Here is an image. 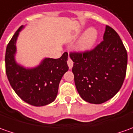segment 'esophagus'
<instances>
[{
    "mask_svg": "<svg viewBox=\"0 0 133 133\" xmlns=\"http://www.w3.org/2000/svg\"><path fill=\"white\" fill-rule=\"evenodd\" d=\"M67 63H68V67H69V68H70V69L73 68V66H74V62H73V60L70 59V57L68 58V61H67Z\"/></svg>",
    "mask_w": 133,
    "mask_h": 133,
    "instance_id": "obj_1",
    "label": "esophagus"
}]
</instances>
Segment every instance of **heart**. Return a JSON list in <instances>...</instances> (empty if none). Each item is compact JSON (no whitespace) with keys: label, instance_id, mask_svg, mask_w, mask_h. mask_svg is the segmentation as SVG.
<instances>
[{"label":"heart","instance_id":"heart-1","mask_svg":"<svg viewBox=\"0 0 133 133\" xmlns=\"http://www.w3.org/2000/svg\"><path fill=\"white\" fill-rule=\"evenodd\" d=\"M97 32L94 28L87 30L80 38L77 44V48L79 50L85 51L93 46L97 40Z\"/></svg>","mask_w":133,"mask_h":133}]
</instances>
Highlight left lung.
Instances as JSON below:
<instances>
[{
	"label": "left lung",
	"instance_id": "1",
	"mask_svg": "<svg viewBox=\"0 0 133 133\" xmlns=\"http://www.w3.org/2000/svg\"><path fill=\"white\" fill-rule=\"evenodd\" d=\"M72 71L79 95L101 104L119 91L126 76L127 50L118 33L106 25L103 41L91 50L70 52Z\"/></svg>",
	"mask_w": 133,
	"mask_h": 133
}]
</instances>
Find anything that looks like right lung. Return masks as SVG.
Instances as JSON below:
<instances>
[{
  "label": "right lung",
  "instance_id": "1",
  "mask_svg": "<svg viewBox=\"0 0 133 133\" xmlns=\"http://www.w3.org/2000/svg\"><path fill=\"white\" fill-rule=\"evenodd\" d=\"M22 28V26L16 31L6 47V76L11 87L22 101L34 106L46 105L55 100L59 82L68 70V54L64 52L58 59L46 58L40 65L31 69L17 65L14 59L16 41Z\"/></svg>",
  "mask_w": 133,
  "mask_h": 133
}]
</instances>
